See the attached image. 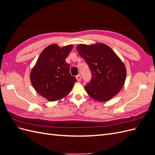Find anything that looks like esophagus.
<instances>
[{
  "mask_svg": "<svg viewBox=\"0 0 155 155\" xmlns=\"http://www.w3.org/2000/svg\"><path fill=\"white\" fill-rule=\"evenodd\" d=\"M76 79H77V80H78V81H80L81 79V75H80V74H78V76H76Z\"/></svg>",
  "mask_w": 155,
  "mask_h": 155,
  "instance_id": "obj_1",
  "label": "esophagus"
}]
</instances>
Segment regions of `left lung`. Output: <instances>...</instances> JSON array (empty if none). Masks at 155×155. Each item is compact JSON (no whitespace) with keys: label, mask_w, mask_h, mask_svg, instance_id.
<instances>
[{"label":"left lung","mask_w":155,"mask_h":155,"mask_svg":"<svg viewBox=\"0 0 155 155\" xmlns=\"http://www.w3.org/2000/svg\"><path fill=\"white\" fill-rule=\"evenodd\" d=\"M76 48L92 73L91 81L85 86L88 94L99 101L110 100L124 85L127 74L124 64L105 44L79 45Z\"/></svg>","instance_id":"left-lung-1"}]
</instances>
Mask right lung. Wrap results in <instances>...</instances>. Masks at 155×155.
I'll list each match as a JSON object with an SVG mask.
<instances>
[{
    "instance_id": "obj_1",
    "label": "right lung",
    "mask_w": 155,
    "mask_h": 155,
    "mask_svg": "<svg viewBox=\"0 0 155 155\" xmlns=\"http://www.w3.org/2000/svg\"><path fill=\"white\" fill-rule=\"evenodd\" d=\"M72 47L70 45L60 48L56 44L47 46L32 68L33 87L48 101H58L67 96L77 81L70 73V64L65 61Z\"/></svg>"
}]
</instances>
